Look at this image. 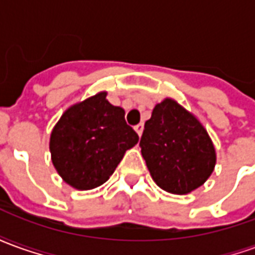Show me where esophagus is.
<instances>
[{"label": "esophagus", "instance_id": "34e87169", "mask_svg": "<svg viewBox=\"0 0 255 255\" xmlns=\"http://www.w3.org/2000/svg\"><path fill=\"white\" fill-rule=\"evenodd\" d=\"M135 131H136L139 136H140V135H142V132H143V124H142V123H139L138 126H135Z\"/></svg>", "mask_w": 255, "mask_h": 255}]
</instances>
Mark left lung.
I'll return each mask as SVG.
<instances>
[{
    "instance_id": "left-lung-1",
    "label": "left lung",
    "mask_w": 255,
    "mask_h": 255,
    "mask_svg": "<svg viewBox=\"0 0 255 255\" xmlns=\"http://www.w3.org/2000/svg\"><path fill=\"white\" fill-rule=\"evenodd\" d=\"M157 186L172 194H187L206 182L216 151L206 129L173 100L155 105L139 142Z\"/></svg>"
}]
</instances>
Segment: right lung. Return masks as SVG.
Returning <instances> with one entry per match:
<instances>
[{"mask_svg": "<svg viewBox=\"0 0 255 255\" xmlns=\"http://www.w3.org/2000/svg\"><path fill=\"white\" fill-rule=\"evenodd\" d=\"M139 136L124 109L100 93L65 111L50 136L53 165L64 182L78 190L104 184Z\"/></svg>", "mask_w": 255, "mask_h": 255, "instance_id": "add662e5", "label": "right lung"}]
</instances>
